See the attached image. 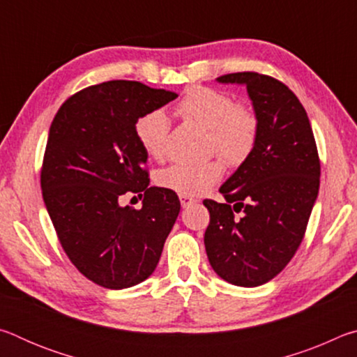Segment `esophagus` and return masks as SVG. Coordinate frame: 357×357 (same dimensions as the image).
Instances as JSON below:
<instances>
[{
  "label": "esophagus",
  "mask_w": 357,
  "mask_h": 357,
  "mask_svg": "<svg viewBox=\"0 0 357 357\" xmlns=\"http://www.w3.org/2000/svg\"><path fill=\"white\" fill-rule=\"evenodd\" d=\"M179 202H181V204H183V208H187V206H190V204L197 203L198 200H197V198L190 197V195H183V193H181V195H179Z\"/></svg>",
  "instance_id": "34e87169"
}]
</instances>
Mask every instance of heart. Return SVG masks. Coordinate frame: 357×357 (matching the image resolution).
Here are the masks:
<instances>
[{
    "instance_id": "heart-1",
    "label": "heart",
    "mask_w": 357,
    "mask_h": 357,
    "mask_svg": "<svg viewBox=\"0 0 357 357\" xmlns=\"http://www.w3.org/2000/svg\"><path fill=\"white\" fill-rule=\"evenodd\" d=\"M178 112L209 130V148L229 165H241L252 154L258 138V116L249 105L236 104L231 96L213 88L195 86L184 94ZM137 138L153 159L167 154L170 118L165 110L144 113L137 121ZM223 176L220 160L203 164H173L157 174V183L183 195H200Z\"/></svg>"
}]
</instances>
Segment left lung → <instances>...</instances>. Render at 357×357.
Returning a JSON list of instances; mask_svg holds the SVG:
<instances>
[{
    "label": "left lung",
    "instance_id": "obj_1",
    "mask_svg": "<svg viewBox=\"0 0 357 357\" xmlns=\"http://www.w3.org/2000/svg\"><path fill=\"white\" fill-rule=\"evenodd\" d=\"M217 83L245 86L259 129L252 154L220 185L225 203L203 202L204 247L220 279L252 288L274 279L304 238L319 189L318 151L304 107L282 82L238 72Z\"/></svg>",
    "mask_w": 357,
    "mask_h": 357
}]
</instances>
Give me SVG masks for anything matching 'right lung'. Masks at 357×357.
Returning <instances> with one entry per match:
<instances>
[{
    "label": "right lung",
    "mask_w": 357,
    "mask_h": 357,
    "mask_svg": "<svg viewBox=\"0 0 357 357\" xmlns=\"http://www.w3.org/2000/svg\"><path fill=\"white\" fill-rule=\"evenodd\" d=\"M176 98L140 82H105L69 98L50 126L40 173L47 213L70 261L104 288L146 280L178 219L176 193L149 187L135 132L144 113ZM126 191L141 193L142 210L120 206Z\"/></svg>",
    "instance_id": "add662e5"
}]
</instances>
